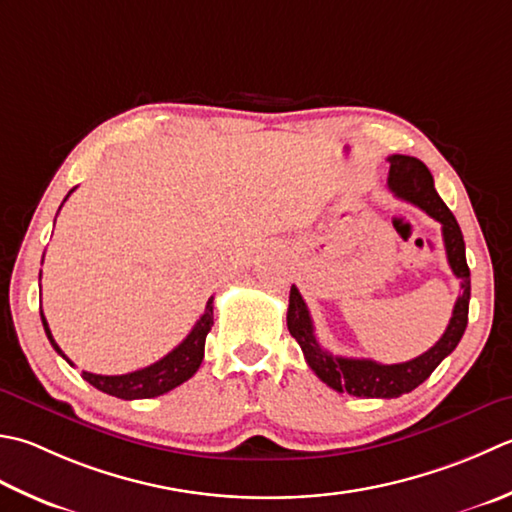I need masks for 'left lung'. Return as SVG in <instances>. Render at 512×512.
<instances>
[{"instance_id":"1","label":"left lung","mask_w":512,"mask_h":512,"mask_svg":"<svg viewBox=\"0 0 512 512\" xmlns=\"http://www.w3.org/2000/svg\"><path fill=\"white\" fill-rule=\"evenodd\" d=\"M388 162V188L393 190L395 197L422 208L426 215L442 224L446 257L455 277L462 282V295L457 297L448 328L444 330V335L439 337V342L433 348H428L424 355L410 359V362L379 364L373 362V359L330 355L328 350L319 346L308 306L302 295H299V290L295 286L290 288L286 324L290 335H293L297 339V344L302 346L308 366L313 368V373L322 379L326 386L337 390V393H348L355 397L393 399L415 390L419 384L426 382L430 373H433L439 364H442L444 357L453 353L468 324L470 270L466 264L462 228H459L455 215L450 213V208L442 202V197L437 195L433 175H430V170L426 168L424 162H419L417 157L408 155H390Z\"/></svg>"}]
</instances>
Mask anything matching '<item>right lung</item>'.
<instances>
[{"mask_svg": "<svg viewBox=\"0 0 512 512\" xmlns=\"http://www.w3.org/2000/svg\"><path fill=\"white\" fill-rule=\"evenodd\" d=\"M73 190H70V193H73ZM39 277H42V273H39ZM39 315H42V324H44L48 342L53 344V348L66 359L70 366H73V362H70V359L62 353V348L55 344L53 335H50V328L42 310H39ZM210 326H213V297L206 302L202 317L197 319V324L193 326V330H190L184 342L170 350V353L159 359V362L126 375H95L84 370L82 377L90 386H95L97 390H102V393L119 397V399H148V397L164 395L168 390L184 384L186 379H190L197 373V368L204 359V344H206V335Z\"/></svg>", "mask_w": 512, "mask_h": 512, "instance_id": "1", "label": "right lung"}]
</instances>
